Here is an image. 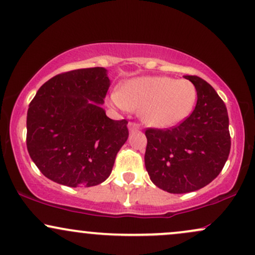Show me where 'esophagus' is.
<instances>
[{
	"mask_svg": "<svg viewBox=\"0 0 255 255\" xmlns=\"http://www.w3.org/2000/svg\"><path fill=\"white\" fill-rule=\"evenodd\" d=\"M128 128H129L130 131L137 130V129H140V125L135 124V122H129V124H128Z\"/></svg>",
	"mask_w": 255,
	"mask_h": 255,
	"instance_id": "esophagus-1",
	"label": "esophagus"
}]
</instances>
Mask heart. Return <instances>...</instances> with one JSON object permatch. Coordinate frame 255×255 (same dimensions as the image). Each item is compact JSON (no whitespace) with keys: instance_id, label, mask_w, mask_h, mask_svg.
Listing matches in <instances>:
<instances>
[{"instance_id":"b5f03b06","label":"heart","mask_w":255,"mask_h":255,"mask_svg":"<svg viewBox=\"0 0 255 255\" xmlns=\"http://www.w3.org/2000/svg\"><path fill=\"white\" fill-rule=\"evenodd\" d=\"M111 99L121 109L140 110L146 125L168 128L188 118L197 101V90L187 79L142 77L125 83Z\"/></svg>"}]
</instances>
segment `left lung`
<instances>
[{"label":"left lung","instance_id":"1","mask_svg":"<svg viewBox=\"0 0 255 255\" xmlns=\"http://www.w3.org/2000/svg\"><path fill=\"white\" fill-rule=\"evenodd\" d=\"M198 95L193 113L166 129L147 128L145 166L163 191L182 194L212 182L230 153L229 118L215 89L197 75H186Z\"/></svg>","mask_w":255,"mask_h":255}]
</instances>
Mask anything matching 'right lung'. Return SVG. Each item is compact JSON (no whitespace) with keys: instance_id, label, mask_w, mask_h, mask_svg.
<instances>
[{"instance_id":"add662e5","label":"right lung","mask_w":255,"mask_h":255,"mask_svg":"<svg viewBox=\"0 0 255 255\" xmlns=\"http://www.w3.org/2000/svg\"><path fill=\"white\" fill-rule=\"evenodd\" d=\"M110 80L102 67L61 73L40 86L27 111L26 145L45 177L68 187L104 182L128 139V121L105 115Z\"/></svg>"}]
</instances>
